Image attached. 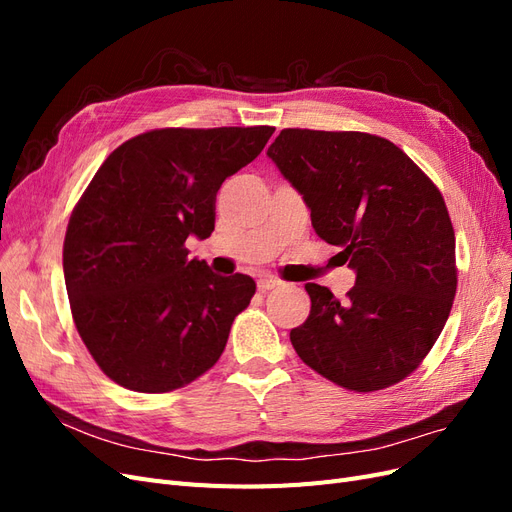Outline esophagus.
I'll use <instances>...</instances> for the list:
<instances>
[{"instance_id": "34e87169", "label": "esophagus", "mask_w": 512, "mask_h": 512, "mask_svg": "<svg viewBox=\"0 0 512 512\" xmlns=\"http://www.w3.org/2000/svg\"><path fill=\"white\" fill-rule=\"evenodd\" d=\"M277 286H282V282L277 280V277H260V280H258V290H262V292L273 290Z\"/></svg>"}]
</instances>
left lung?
<instances>
[{
    "label": "left lung",
    "instance_id": "8db88e82",
    "mask_svg": "<svg viewBox=\"0 0 512 512\" xmlns=\"http://www.w3.org/2000/svg\"><path fill=\"white\" fill-rule=\"evenodd\" d=\"M267 156L303 196L316 235L356 273L344 303L305 284L312 309L290 331L294 350L348 391L401 382L436 344L457 290L440 190L397 145L367 132L286 128Z\"/></svg>",
    "mask_w": 512,
    "mask_h": 512
}]
</instances>
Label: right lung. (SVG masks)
<instances>
[{"label":"right lung","instance_id":"1","mask_svg":"<svg viewBox=\"0 0 512 512\" xmlns=\"http://www.w3.org/2000/svg\"><path fill=\"white\" fill-rule=\"evenodd\" d=\"M275 128H162L119 145L76 203L64 241L72 318L123 389L168 393L222 356L250 305V275L188 258L215 228V194L265 149Z\"/></svg>","mask_w":512,"mask_h":512}]
</instances>
